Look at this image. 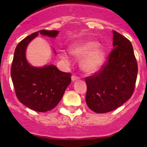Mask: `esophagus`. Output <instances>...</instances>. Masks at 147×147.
I'll return each mask as SVG.
<instances>
[{
    "mask_svg": "<svg viewBox=\"0 0 147 147\" xmlns=\"http://www.w3.org/2000/svg\"><path fill=\"white\" fill-rule=\"evenodd\" d=\"M78 80H80V77H78V76H75V75H73L71 76V80H72V82H75Z\"/></svg>",
    "mask_w": 147,
    "mask_h": 147,
    "instance_id": "esophagus-1",
    "label": "esophagus"
}]
</instances>
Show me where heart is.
<instances>
[{
  "mask_svg": "<svg viewBox=\"0 0 147 147\" xmlns=\"http://www.w3.org/2000/svg\"><path fill=\"white\" fill-rule=\"evenodd\" d=\"M96 41H86L75 43L70 48V53L76 57H82L80 62V67L83 72L88 74L96 73L104 65L106 59V52L99 48ZM59 58L63 62L69 64L70 57L64 52L59 54Z\"/></svg>",
  "mask_w": 147,
  "mask_h": 147,
  "instance_id": "obj_1",
  "label": "heart"
}]
</instances>
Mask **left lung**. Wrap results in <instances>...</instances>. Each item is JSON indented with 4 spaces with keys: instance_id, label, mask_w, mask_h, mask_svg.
Segmentation results:
<instances>
[{
    "instance_id": "left-lung-1",
    "label": "left lung",
    "mask_w": 147,
    "mask_h": 147,
    "mask_svg": "<svg viewBox=\"0 0 147 147\" xmlns=\"http://www.w3.org/2000/svg\"><path fill=\"white\" fill-rule=\"evenodd\" d=\"M114 49L99 72L85 78L86 103L97 113L117 109L132 96L138 75L133 48L126 37L113 31Z\"/></svg>"
}]
</instances>
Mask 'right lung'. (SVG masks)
Wrapping results in <instances>:
<instances>
[{"label":"right lung","mask_w":147,"mask_h":147,"mask_svg":"<svg viewBox=\"0 0 147 147\" xmlns=\"http://www.w3.org/2000/svg\"><path fill=\"white\" fill-rule=\"evenodd\" d=\"M38 33L54 38L59 31L41 30L20 41L14 53L11 76L17 97L23 105L34 111L47 112L60 102L71 83V75L62 72L54 65L34 67L28 63L26 48Z\"/></svg>","instance_id":"right-lung-1"}]
</instances>
